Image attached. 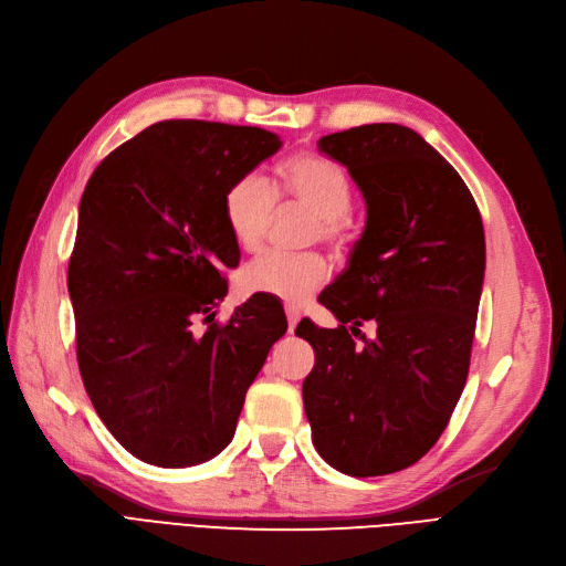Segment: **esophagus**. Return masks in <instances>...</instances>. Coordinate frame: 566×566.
<instances>
[{
  "instance_id": "obj_1",
  "label": "esophagus",
  "mask_w": 566,
  "mask_h": 566,
  "mask_svg": "<svg viewBox=\"0 0 566 566\" xmlns=\"http://www.w3.org/2000/svg\"><path fill=\"white\" fill-rule=\"evenodd\" d=\"M285 316H287V331L293 333L297 328V321H300V310L293 307V304H285Z\"/></svg>"
}]
</instances>
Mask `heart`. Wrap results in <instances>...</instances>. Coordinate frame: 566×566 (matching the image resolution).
<instances>
[{
  "label": "heart",
  "mask_w": 566,
  "mask_h": 566,
  "mask_svg": "<svg viewBox=\"0 0 566 566\" xmlns=\"http://www.w3.org/2000/svg\"><path fill=\"white\" fill-rule=\"evenodd\" d=\"M281 195L314 213L312 240L321 238L338 245L345 233V219L353 209V182L338 164L316 155L287 159L281 166ZM273 209H276V195L262 174H242L226 188L223 221L240 250L254 252L262 248ZM328 276L331 266L324 254L269 250L242 269V285L250 293L304 302Z\"/></svg>",
  "instance_id": "1"
}]
</instances>
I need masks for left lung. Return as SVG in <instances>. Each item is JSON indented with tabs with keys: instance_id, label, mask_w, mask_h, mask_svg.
Instances as JSON below:
<instances>
[{
	"instance_id": "8db88e82",
	"label": "left lung",
	"mask_w": 566,
	"mask_h": 566,
	"mask_svg": "<svg viewBox=\"0 0 566 566\" xmlns=\"http://www.w3.org/2000/svg\"><path fill=\"white\" fill-rule=\"evenodd\" d=\"M366 202L349 264L318 302L340 321L295 335L314 347L302 384L316 452L347 476H386L419 462L467 384L485 271L476 202L419 133L369 124L324 135ZM364 319L377 338L358 333ZM353 323L357 344L346 328Z\"/></svg>"
}]
</instances>
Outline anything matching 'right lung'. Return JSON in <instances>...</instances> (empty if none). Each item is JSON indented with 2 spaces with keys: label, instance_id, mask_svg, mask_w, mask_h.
Masks as SVG:
<instances>
[{
  "label": "right lung",
  "instance_id": "obj_1",
  "mask_svg": "<svg viewBox=\"0 0 566 566\" xmlns=\"http://www.w3.org/2000/svg\"><path fill=\"white\" fill-rule=\"evenodd\" d=\"M279 149L264 128L159 120L87 180L69 262L75 355L99 419L147 464L217 457L287 328L252 300L213 321L240 262L223 192Z\"/></svg>",
  "mask_w": 566,
  "mask_h": 566
}]
</instances>
